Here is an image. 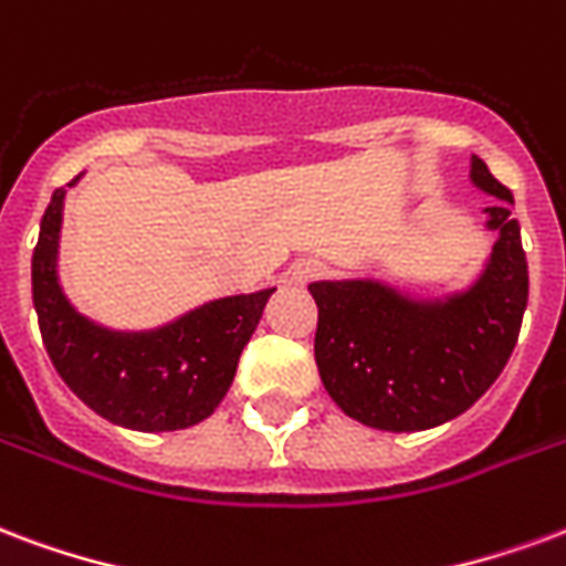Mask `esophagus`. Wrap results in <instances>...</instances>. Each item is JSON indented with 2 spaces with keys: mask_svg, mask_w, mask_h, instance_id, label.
Returning <instances> with one entry per match:
<instances>
[{
  "mask_svg": "<svg viewBox=\"0 0 566 566\" xmlns=\"http://www.w3.org/2000/svg\"><path fill=\"white\" fill-rule=\"evenodd\" d=\"M292 280H298V283H307V280H316L323 277L325 274V265L323 262H316V259H301V262H295L292 265Z\"/></svg>",
  "mask_w": 566,
  "mask_h": 566,
  "instance_id": "34e87169",
  "label": "esophagus"
}]
</instances>
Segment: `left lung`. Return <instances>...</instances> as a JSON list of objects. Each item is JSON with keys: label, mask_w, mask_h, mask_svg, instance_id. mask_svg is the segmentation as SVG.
Masks as SVG:
<instances>
[{"label": "left lung", "mask_w": 566, "mask_h": 566, "mask_svg": "<svg viewBox=\"0 0 566 566\" xmlns=\"http://www.w3.org/2000/svg\"><path fill=\"white\" fill-rule=\"evenodd\" d=\"M473 184L501 205L492 262L468 292L410 301L374 280L311 283L319 307L316 368L349 419L379 431H424L455 419L489 391L513 356L527 307V259L513 192L473 159Z\"/></svg>", "instance_id": "obj_1"}]
</instances>
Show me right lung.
Returning <instances> with one entry per match:
<instances>
[{
    "label": "right lung",
    "mask_w": 566,
    "mask_h": 566,
    "mask_svg": "<svg viewBox=\"0 0 566 566\" xmlns=\"http://www.w3.org/2000/svg\"><path fill=\"white\" fill-rule=\"evenodd\" d=\"M63 198L65 189L53 192L32 253V301L56 374L93 413L132 431H180L208 419L274 289L210 301L156 332H108L74 311L56 280Z\"/></svg>",
    "instance_id": "1"
}]
</instances>
